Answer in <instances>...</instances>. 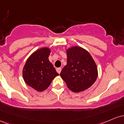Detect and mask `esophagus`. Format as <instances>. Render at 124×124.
I'll return each mask as SVG.
<instances>
[{"label":"esophagus","mask_w":124,"mask_h":124,"mask_svg":"<svg viewBox=\"0 0 124 124\" xmlns=\"http://www.w3.org/2000/svg\"><path fill=\"white\" fill-rule=\"evenodd\" d=\"M56 71H57V72L58 73H61V71H62V69H61L60 67H59V68H57L56 69Z\"/></svg>","instance_id":"obj_1"}]
</instances>
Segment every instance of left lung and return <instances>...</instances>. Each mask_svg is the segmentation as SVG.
Instances as JSON below:
<instances>
[{
    "instance_id": "obj_1",
    "label": "left lung",
    "mask_w": 124,
    "mask_h": 124,
    "mask_svg": "<svg viewBox=\"0 0 124 124\" xmlns=\"http://www.w3.org/2000/svg\"><path fill=\"white\" fill-rule=\"evenodd\" d=\"M67 65L61 71V77L68 88L79 93L90 88L98 77L95 61L88 51L79 46L66 49Z\"/></svg>"
}]
</instances>
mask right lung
<instances>
[{"instance_id": "add662e5", "label": "right lung", "mask_w": 124, "mask_h": 124, "mask_svg": "<svg viewBox=\"0 0 124 124\" xmlns=\"http://www.w3.org/2000/svg\"><path fill=\"white\" fill-rule=\"evenodd\" d=\"M50 52V48L47 47L37 50L29 56L23 67L25 83L40 92L46 90L59 75L48 60Z\"/></svg>"}]
</instances>
